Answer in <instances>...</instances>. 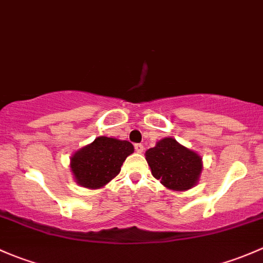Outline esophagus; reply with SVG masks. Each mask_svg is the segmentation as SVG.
I'll return each instance as SVG.
<instances>
[{
  "mask_svg": "<svg viewBox=\"0 0 263 263\" xmlns=\"http://www.w3.org/2000/svg\"><path fill=\"white\" fill-rule=\"evenodd\" d=\"M134 148H135V152H138V153H142L143 149H144L143 144H140V143H137V144L134 145Z\"/></svg>",
  "mask_w": 263,
  "mask_h": 263,
  "instance_id": "obj_1",
  "label": "esophagus"
}]
</instances>
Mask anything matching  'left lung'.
I'll use <instances>...</instances> for the list:
<instances>
[{
  "instance_id": "left-lung-1",
  "label": "left lung",
  "mask_w": 263,
  "mask_h": 263,
  "mask_svg": "<svg viewBox=\"0 0 263 263\" xmlns=\"http://www.w3.org/2000/svg\"><path fill=\"white\" fill-rule=\"evenodd\" d=\"M145 159L153 177L173 191H186L196 186L202 171L201 156L171 137L158 140L145 152Z\"/></svg>"
}]
</instances>
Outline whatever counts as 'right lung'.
Segmentation results:
<instances>
[{"label":"right lung","instance_id":"add662e5","mask_svg":"<svg viewBox=\"0 0 263 263\" xmlns=\"http://www.w3.org/2000/svg\"><path fill=\"white\" fill-rule=\"evenodd\" d=\"M134 152L128 140L101 135L90 144L76 151L71 157L74 181L86 189H101L120 172L126 157Z\"/></svg>","mask_w":263,"mask_h":263}]
</instances>
